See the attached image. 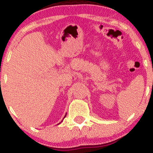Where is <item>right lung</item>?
<instances>
[{"instance_id": "obj_1", "label": "right lung", "mask_w": 153, "mask_h": 153, "mask_svg": "<svg viewBox=\"0 0 153 153\" xmlns=\"http://www.w3.org/2000/svg\"><path fill=\"white\" fill-rule=\"evenodd\" d=\"M66 115H67V114H66ZM64 118H65V117H64Z\"/></svg>"}]
</instances>
